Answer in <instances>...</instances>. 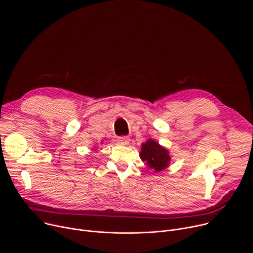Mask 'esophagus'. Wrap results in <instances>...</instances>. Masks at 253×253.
<instances>
[{"label": "esophagus", "instance_id": "obj_1", "mask_svg": "<svg viewBox=\"0 0 253 253\" xmlns=\"http://www.w3.org/2000/svg\"><path fill=\"white\" fill-rule=\"evenodd\" d=\"M117 142H118V144H120V145H128L130 142V139L127 136H120V137H118Z\"/></svg>", "mask_w": 253, "mask_h": 253}]
</instances>
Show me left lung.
I'll list each match as a JSON object with an SVG mask.
<instances>
[{"instance_id":"8db88e82","label":"left lung","mask_w":253,"mask_h":253,"mask_svg":"<svg viewBox=\"0 0 253 253\" xmlns=\"http://www.w3.org/2000/svg\"><path fill=\"white\" fill-rule=\"evenodd\" d=\"M140 158L155 172H160L167 168L171 160L168 150L153 139H149L146 143L142 144Z\"/></svg>"}]
</instances>
